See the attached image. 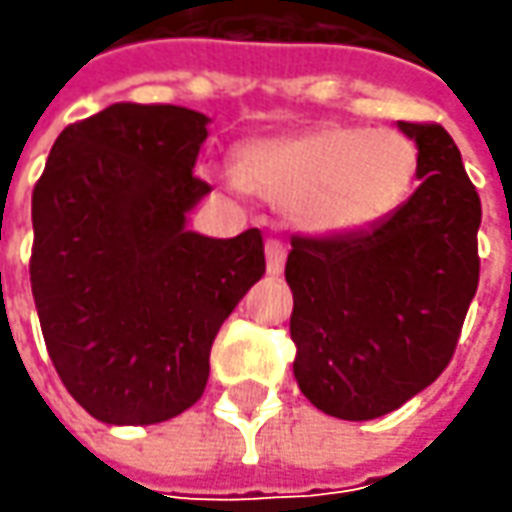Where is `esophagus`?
I'll return each instance as SVG.
<instances>
[{
    "label": "esophagus",
    "instance_id": "1",
    "mask_svg": "<svg viewBox=\"0 0 512 512\" xmlns=\"http://www.w3.org/2000/svg\"><path fill=\"white\" fill-rule=\"evenodd\" d=\"M265 256H267V273L270 276H279L285 270V245L270 239L265 245Z\"/></svg>",
    "mask_w": 512,
    "mask_h": 512
}]
</instances>
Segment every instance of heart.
Segmentation results:
<instances>
[{"label": "heart", "mask_w": 512, "mask_h": 512, "mask_svg": "<svg viewBox=\"0 0 512 512\" xmlns=\"http://www.w3.org/2000/svg\"><path fill=\"white\" fill-rule=\"evenodd\" d=\"M419 156L396 130L327 125L259 139L239 150V185L287 207L307 236H344L382 222L402 205Z\"/></svg>", "instance_id": "heart-1"}]
</instances>
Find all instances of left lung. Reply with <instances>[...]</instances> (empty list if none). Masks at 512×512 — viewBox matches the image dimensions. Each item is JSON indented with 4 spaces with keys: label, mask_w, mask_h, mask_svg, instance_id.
Here are the masks:
<instances>
[{
    "label": "left lung",
    "mask_w": 512,
    "mask_h": 512,
    "mask_svg": "<svg viewBox=\"0 0 512 512\" xmlns=\"http://www.w3.org/2000/svg\"><path fill=\"white\" fill-rule=\"evenodd\" d=\"M422 185L382 222L296 236L285 279L299 390L327 416L367 422L439 379L479 287L482 202L442 125L399 122Z\"/></svg>",
    "instance_id": "left-lung-1"
}]
</instances>
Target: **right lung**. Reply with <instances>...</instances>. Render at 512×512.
<instances>
[{"label":"right lung","instance_id":"obj_1","mask_svg":"<svg viewBox=\"0 0 512 512\" xmlns=\"http://www.w3.org/2000/svg\"><path fill=\"white\" fill-rule=\"evenodd\" d=\"M199 110L116 102L59 133L33 187L30 287L50 362L105 424H156L205 393L210 344L265 276L256 227L187 230Z\"/></svg>","mask_w":512,"mask_h":512}]
</instances>
